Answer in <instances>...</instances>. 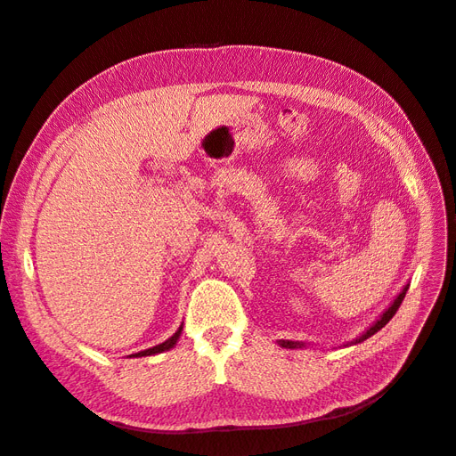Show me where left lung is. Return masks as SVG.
Wrapping results in <instances>:
<instances>
[{
  "mask_svg": "<svg viewBox=\"0 0 456 456\" xmlns=\"http://www.w3.org/2000/svg\"><path fill=\"white\" fill-rule=\"evenodd\" d=\"M407 289H409V283H407V285L402 289V291H399V295L394 298L392 305H390L388 308H386V310L380 314V317H379V320H377L375 323H372V325H370L367 330H363V333H362L360 337H357V338H354L352 342L344 344V346H352V344H360V342L367 340L369 337H372V335H375V333H379V330H380V329H382L386 323H388V322L392 320V317L395 315L397 308L402 306V302H403V298H405ZM278 344H280L281 348H289V350H297V348H305V346H306L305 342H298V340H278Z\"/></svg>",
  "mask_w": 456,
  "mask_h": 456,
  "instance_id": "obj_1",
  "label": "left lung"
}]
</instances>
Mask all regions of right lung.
I'll use <instances>...</instances> for the list:
<instances>
[{
  "label": "right lung",
  "instance_id": "obj_1",
  "mask_svg": "<svg viewBox=\"0 0 456 456\" xmlns=\"http://www.w3.org/2000/svg\"><path fill=\"white\" fill-rule=\"evenodd\" d=\"M181 333H183V325L176 329V333H175L171 338H167L165 342L158 344V346H151V348H148V350L131 354V357H146V355H156V354H161V352H167V350L175 348V344L178 342V338H181Z\"/></svg>",
  "mask_w": 456,
  "mask_h": 456
}]
</instances>
